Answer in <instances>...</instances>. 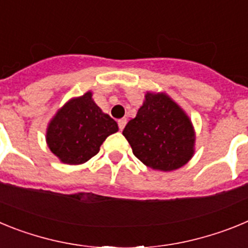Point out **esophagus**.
Instances as JSON below:
<instances>
[{"label": "esophagus", "instance_id": "obj_1", "mask_svg": "<svg viewBox=\"0 0 248 248\" xmlns=\"http://www.w3.org/2000/svg\"><path fill=\"white\" fill-rule=\"evenodd\" d=\"M125 124H126V119H125V118H123V119L118 120V125H119L120 130H123V129H124Z\"/></svg>", "mask_w": 248, "mask_h": 248}]
</instances>
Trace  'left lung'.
I'll use <instances>...</instances> for the list:
<instances>
[{"label": "left lung", "mask_w": 248, "mask_h": 248, "mask_svg": "<svg viewBox=\"0 0 248 248\" xmlns=\"http://www.w3.org/2000/svg\"><path fill=\"white\" fill-rule=\"evenodd\" d=\"M133 154L153 170L172 171L191 160L196 134L191 119L164 92H146L143 105L123 130Z\"/></svg>", "instance_id": "left-lung-1"}]
</instances>
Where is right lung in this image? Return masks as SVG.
Here are the masks:
<instances>
[{
	"label": "right lung",
	"instance_id": "add662e5",
	"mask_svg": "<svg viewBox=\"0 0 248 248\" xmlns=\"http://www.w3.org/2000/svg\"><path fill=\"white\" fill-rule=\"evenodd\" d=\"M91 91L68 100L49 120L46 143L68 165L87 163L98 154L109 135L119 130L117 122L95 104Z\"/></svg>",
	"mask_w": 248,
	"mask_h": 248
}]
</instances>
